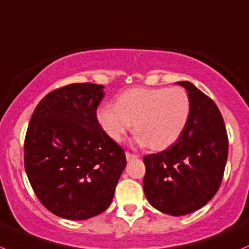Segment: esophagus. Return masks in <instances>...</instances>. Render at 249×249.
<instances>
[{"label": "esophagus", "mask_w": 249, "mask_h": 249, "mask_svg": "<svg viewBox=\"0 0 249 249\" xmlns=\"http://www.w3.org/2000/svg\"><path fill=\"white\" fill-rule=\"evenodd\" d=\"M138 155H134V154H130V152H125V159H127V161H130V160H134L137 159Z\"/></svg>", "instance_id": "34e87169"}]
</instances>
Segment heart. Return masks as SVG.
I'll return each instance as SVG.
<instances>
[{"label": "heart", "instance_id": "b5f03b06", "mask_svg": "<svg viewBox=\"0 0 249 249\" xmlns=\"http://www.w3.org/2000/svg\"><path fill=\"white\" fill-rule=\"evenodd\" d=\"M115 107L105 105L98 110L103 130L117 142H124L133 129L135 142L164 150L180 138L190 116V98L180 87L133 88L120 94Z\"/></svg>", "mask_w": 249, "mask_h": 249}]
</instances>
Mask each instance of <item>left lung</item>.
Returning <instances> with one entry per match:
<instances>
[{"instance_id":"8db88e82","label":"left lung","mask_w":249,"mask_h":249,"mask_svg":"<svg viewBox=\"0 0 249 249\" xmlns=\"http://www.w3.org/2000/svg\"><path fill=\"white\" fill-rule=\"evenodd\" d=\"M190 116L176 144L144 157L142 188L150 205L174 216L193 213L213 198L223 180L229 142L213 100L188 81Z\"/></svg>"}]
</instances>
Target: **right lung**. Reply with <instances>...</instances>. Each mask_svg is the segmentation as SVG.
<instances>
[{
	"label": "right lung",
	"instance_id": "add662e5",
	"mask_svg": "<svg viewBox=\"0 0 249 249\" xmlns=\"http://www.w3.org/2000/svg\"><path fill=\"white\" fill-rule=\"evenodd\" d=\"M104 86L52 90L31 116L24 144L29 181L49 212L70 220L103 213L125 168L124 149L103 130L97 107Z\"/></svg>",
	"mask_w": 249,
	"mask_h": 249
}]
</instances>
